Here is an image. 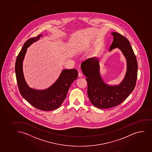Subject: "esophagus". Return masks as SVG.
<instances>
[{
	"label": "esophagus",
	"instance_id": "obj_1",
	"mask_svg": "<svg viewBox=\"0 0 152 152\" xmlns=\"http://www.w3.org/2000/svg\"><path fill=\"white\" fill-rule=\"evenodd\" d=\"M78 75H79V77H82L83 73H82L81 72H79V73H78Z\"/></svg>",
	"mask_w": 152,
	"mask_h": 152
}]
</instances>
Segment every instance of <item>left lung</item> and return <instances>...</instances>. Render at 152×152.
<instances>
[{
    "instance_id": "obj_1",
    "label": "left lung",
    "mask_w": 152,
    "mask_h": 152,
    "mask_svg": "<svg viewBox=\"0 0 152 152\" xmlns=\"http://www.w3.org/2000/svg\"><path fill=\"white\" fill-rule=\"evenodd\" d=\"M112 34L113 40L110 51L118 48L127 60V71L122 82L118 85L105 84L100 74L99 61L96 57L86 60L80 66L87 77L89 99L94 106L102 109L116 107L124 101L134 89L137 76V62L129 40L118 32H113Z\"/></svg>"
}]
</instances>
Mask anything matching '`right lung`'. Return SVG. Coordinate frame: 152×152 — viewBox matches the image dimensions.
Listing matches in <instances>:
<instances>
[{
    "label": "right lung",
    "instance_id": "add662e5",
    "mask_svg": "<svg viewBox=\"0 0 152 152\" xmlns=\"http://www.w3.org/2000/svg\"><path fill=\"white\" fill-rule=\"evenodd\" d=\"M42 35L29 39L25 42L19 53L15 64V72L20 93L32 106L44 111L54 110L61 106L66 97L70 86L77 77V69H64L57 80L48 89L37 90L31 89L25 80L23 72V61L27 49L39 40Z\"/></svg>",
    "mask_w": 152,
    "mask_h": 152
}]
</instances>
